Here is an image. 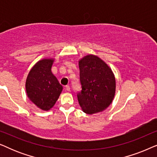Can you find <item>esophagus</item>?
Segmentation results:
<instances>
[{
  "mask_svg": "<svg viewBox=\"0 0 157 157\" xmlns=\"http://www.w3.org/2000/svg\"><path fill=\"white\" fill-rule=\"evenodd\" d=\"M70 89H71V88H70L69 86H65V90H66V91H69Z\"/></svg>",
  "mask_w": 157,
  "mask_h": 157,
  "instance_id": "esophagus-1",
  "label": "esophagus"
}]
</instances>
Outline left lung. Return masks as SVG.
I'll return each instance as SVG.
<instances>
[{
  "instance_id": "obj_1",
  "label": "left lung",
  "mask_w": 157,
  "mask_h": 157,
  "mask_svg": "<svg viewBox=\"0 0 157 157\" xmlns=\"http://www.w3.org/2000/svg\"><path fill=\"white\" fill-rule=\"evenodd\" d=\"M81 91L77 94L79 105L88 114L104 111L115 95L116 80L112 71L94 55L86 56L78 61Z\"/></svg>"
}]
</instances>
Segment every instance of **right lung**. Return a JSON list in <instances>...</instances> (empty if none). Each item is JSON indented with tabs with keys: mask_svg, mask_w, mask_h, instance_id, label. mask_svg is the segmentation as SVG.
<instances>
[{
	"mask_svg": "<svg viewBox=\"0 0 157 157\" xmlns=\"http://www.w3.org/2000/svg\"><path fill=\"white\" fill-rule=\"evenodd\" d=\"M53 61L44 59L38 61L28 75L25 89L29 99L44 111H48L56 102L63 86L51 72Z\"/></svg>",
	"mask_w": 157,
	"mask_h": 157,
	"instance_id": "obj_1",
	"label": "right lung"
}]
</instances>
